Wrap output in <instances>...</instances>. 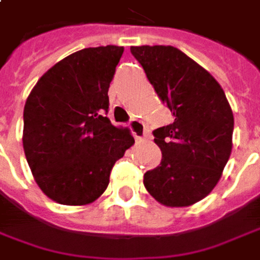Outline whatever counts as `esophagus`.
<instances>
[{
    "label": "esophagus",
    "mask_w": 260,
    "mask_h": 260,
    "mask_svg": "<svg viewBox=\"0 0 260 260\" xmlns=\"http://www.w3.org/2000/svg\"><path fill=\"white\" fill-rule=\"evenodd\" d=\"M129 129L132 132V135H134V138L137 141H141L145 137V125L138 119H131Z\"/></svg>",
    "instance_id": "esophagus-1"
}]
</instances>
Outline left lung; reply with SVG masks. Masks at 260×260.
Instances as JSON below:
<instances>
[{
	"label": "left lung",
	"instance_id": "left-lung-1",
	"mask_svg": "<svg viewBox=\"0 0 260 260\" xmlns=\"http://www.w3.org/2000/svg\"><path fill=\"white\" fill-rule=\"evenodd\" d=\"M174 122L154 134L162 158L144 174L158 203L185 207L200 202L219 183L232 152L233 112L210 73L173 46L131 47Z\"/></svg>",
	"mask_w": 260,
	"mask_h": 260
}]
</instances>
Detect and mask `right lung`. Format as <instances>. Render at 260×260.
<instances>
[{"mask_svg":"<svg viewBox=\"0 0 260 260\" xmlns=\"http://www.w3.org/2000/svg\"><path fill=\"white\" fill-rule=\"evenodd\" d=\"M119 46L79 50L49 69L24 106L23 147L36 183L49 199L83 206L101 197L115 162L134 144L113 126L109 85Z\"/></svg>","mask_w":260,"mask_h":260,"instance_id":"1","label":"right lung"}]
</instances>
